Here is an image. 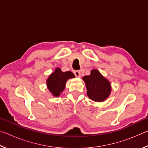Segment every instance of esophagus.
I'll return each instance as SVG.
<instances>
[{"label":"esophagus","instance_id":"1","mask_svg":"<svg viewBox=\"0 0 148 148\" xmlns=\"http://www.w3.org/2000/svg\"><path fill=\"white\" fill-rule=\"evenodd\" d=\"M74 74H75V76H76V77H81V73H80L79 71H74Z\"/></svg>","mask_w":148,"mask_h":148}]
</instances>
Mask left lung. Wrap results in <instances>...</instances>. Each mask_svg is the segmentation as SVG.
<instances>
[{
  "label": "left lung",
  "instance_id": "obj_1",
  "mask_svg": "<svg viewBox=\"0 0 148 148\" xmlns=\"http://www.w3.org/2000/svg\"><path fill=\"white\" fill-rule=\"evenodd\" d=\"M82 79L86 84L87 95L90 99L101 102L108 98L112 92L111 84L99 70H91L90 75L84 76Z\"/></svg>",
  "mask_w": 148,
  "mask_h": 148
}]
</instances>
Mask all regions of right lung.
<instances>
[{"instance_id":"right-lung-1","label":"right lung","mask_w":148,"mask_h":148,"mask_svg":"<svg viewBox=\"0 0 148 148\" xmlns=\"http://www.w3.org/2000/svg\"><path fill=\"white\" fill-rule=\"evenodd\" d=\"M74 77L75 76L72 72H62L61 69L57 67L46 79L47 88L53 97H59L65 88L67 80Z\"/></svg>"}]
</instances>
